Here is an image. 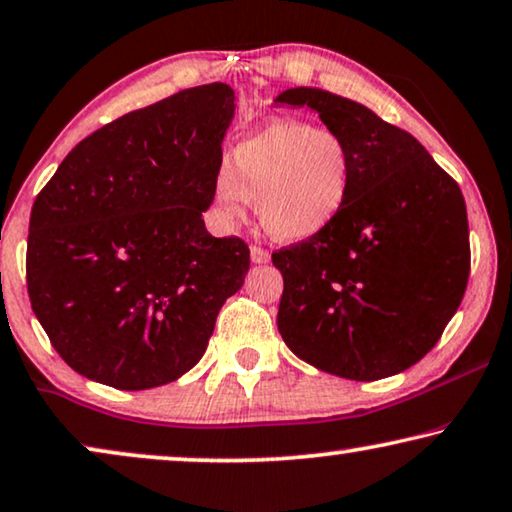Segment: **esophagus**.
<instances>
[{
  "label": "esophagus",
  "instance_id": "1",
  "mask_svg": "<svg viewBox=\"0 0 512 512\" xmlns=\"http://www.w3.org/2000/svg\"><path fill=\"white\" fill-rule=\"evenodd\" d=\"M250 259H253V264H266L271 259V255H269V250L253 246L250 248Z\"/></svg>",
  "mask_w": 512,
  "mask_h": 512
}]
</instances>
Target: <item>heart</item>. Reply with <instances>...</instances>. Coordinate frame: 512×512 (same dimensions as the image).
Segmentation results:
<instances>
[{"label": "heart", "mask_w": 512, "mask_h": 512, "mask_svg": "<svg viewBox=\"0 0 512 512\" xmlns=\"http://www.w3.org/2000/svg\"><path fill=\"white\" fill-rule=\"evenodd\" d=\"M352 183L355 153L341 134L278 118L236 143L232 167L215 174V215L234 227L255 201L259 222L273 239L304 243L341 218Z\"/></svg>", "instance_id": "b5f03b06"}]
</instances>
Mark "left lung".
Listing matches in <instances>:
<instances>
[{"label": "left lung", "instance_id": "left-lung-1", "mask_svg": "<svg viewBox=\"0 0 512 512\" xmlns=\"http://www.w3.org/2000/svg\"><path fill=\"white\" fill-rule=\"evenodd\" d=\"M273 102L318 111L355 153L341 218L273 253L285 280L280 336L331 376H397L434 348L462 304L471 264L462 190L415 136L364 104L304 85Z\"/></svg>", "mask_w": 512, "mask_h": 512}]
</instances>
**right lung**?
Listing matches in <instances>:
<instances>
[{
    "label": "right lung",
    "mask_w": 512,
    "mask_h": 512,
    "mask_svg": "<svg viewBox=\"0 0 512 512\" xmlns=\"http://www.w3.org/2000/svg\"><path fill=\"white\" fill-rule=\"evenodd\" d=\"M234 90L208 83L132 111L64 157L32 206L27 292L71 369L115 390L178 380L204 357L250 250L215 239Z\"/></svg>",
    "instance_id": "1"
}]
</instances>
